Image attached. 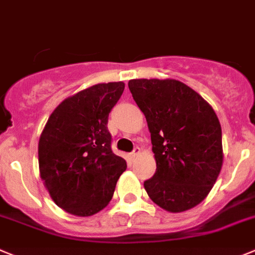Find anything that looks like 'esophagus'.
Instances as JSON below:
<instances>
[{"mask_svg": "<svg viewBox=\"0 0 255 255\" xmlns=\"http://www.w3.org/2000/svg\"><path fill=\"white\" fill-rule=\"evenodd\" d=\"M139 151H141V148H139V147H134V150H133L132 152H130V159L134 160V157H136V156L138 155Z\"/></svg>", "mask_w": 255, "mask_h": 255, "instance_id": "1", "label": "esophagus"}]
</instances>
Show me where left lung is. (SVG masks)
<instances>
[{
  "label": "left lung",
  "mask_w": 255,
  "mask_h": 255,
  "mask_svg": "<svg viewBox=\"0 0 255 255\" xmlns=\"http://www.w3.org/2000/svg\"><path fill=\"white\" fill-rule=\"evenodd\" d=\"M128 88L146 117L156 171L143 183L148 197L169 212L193 208L221 171L222 133L210 104L178 80H130Z\"/></svg>",
  "instance_id": "1"
}]
</instances>
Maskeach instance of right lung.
Here are the masks:
<instances>
[{"label":"right lung","instance_id":"obj_1","mask_svg":"<svg viewBox=\"0 0 255 255\" xmlns=\"http://www.w3.org/2000/svg\"><path fill=\"white\" fill-rule=\"evenodd\" d=\"M123 82L98 84L65 99L50 114L39 138L40 178L58 207L91 216L107 207L127 169L112 151L108 117Z\"/></svg>","mask_w":255,"mask_h":255}]
</instances>
